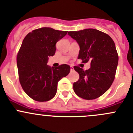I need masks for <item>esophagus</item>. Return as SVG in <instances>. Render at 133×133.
<instances>
[{"label":"esophagus","instance_id":"1","mask_svg":"<svg viewBox=\"0 0 133 133\" xmlns=\"http://www.w3.org/2000/svg\"><path fill=\"white\" fill-rule=\"evenodd\" d=\"M70 69H71V71L74 70V66H73V65H71V66H70Z\"/></svg>","mask_w":133,"mask_h":133}]
</instances>
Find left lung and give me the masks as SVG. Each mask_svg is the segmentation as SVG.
<instances>
[{"label": "left lung", "mask_w": 133, "mask_h": 133, "mask_svg": "<svg viewBox=\"0 0 133 133\" xmlns=\"http://www.w3.org/2000/svg\"><path fill=\"white\" fill-rule=\"evenodd\" d=\"M80 47L78 59L90 62V68L84 71L79 66L74 69L79 79L74 83L77 95L85 100H93L106 92L115 79L118 64V54L112 38L108 34L95 29L69 31Z\"/></svg>", "instance_id": "1"}]
</instances>
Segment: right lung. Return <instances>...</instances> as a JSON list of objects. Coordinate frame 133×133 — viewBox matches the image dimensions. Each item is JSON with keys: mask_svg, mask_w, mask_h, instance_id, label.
Wrapping results in <instances>:
<instances>
[{"mask_svg": "<svg viewBox=\"0 0 133 133\" xmlns=\"http://www.w3.org/2000/svg\"><path fill=\"white\" fill-rule=\"evenodd\" d=\"M66 31L42 27L32 31L23 39L17 56L19 80L25 92L38 102L51 100L56 94L58 83L70 72V66L47 65L48 57L56 52V44Z\"/></svg>", "mask_w": 133, "mask_h": 133, "instance_id": "1", "label": "right lung"}]
</instances>
